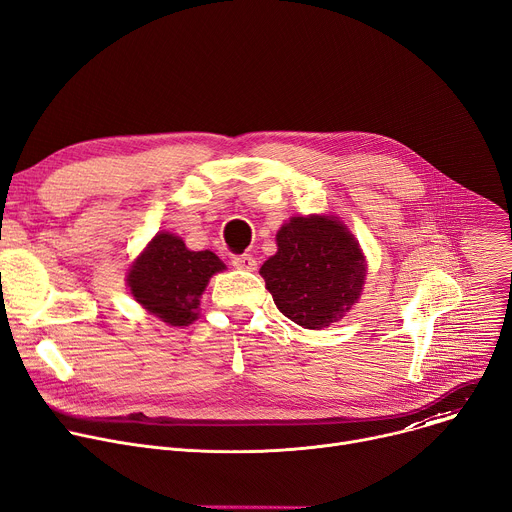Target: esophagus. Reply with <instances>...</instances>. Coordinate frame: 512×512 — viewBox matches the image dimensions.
<instances>
[{"label": "esophagus", "mask_w": 512, "mask_h": 512, "mask_svg": "<svg viewBox=\"0 0 512 512\" xmlns=\"http://www.w3.org/2000/svg\"><path fill=\"white\" fill-rule=\"evenodd\" d=\"M232 265L236 269H243V271H255L257 269V261L251 255H234Z\"/></svg>", "instance_id": "34e87169"}]
</instances>
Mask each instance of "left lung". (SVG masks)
Wrapping results in <instances>:
<instances>
[{
  "label": "left lung",
  "mask_w": 512,
  "mask_h": 512,
  "mask_svg": "<svg viewBox=\"0 0 512 512\" xmlns=\"http://www.w3.org/2000/svg\"><path fill=\"white\" fill-rule=\"evenodd\" d=\"M278 253L259 274L284 317L304 329L342 319L366 276L352 232L335 218H292L278 232Z\"/></svg>",
  "instance_id": "obj_1"
}]
</instances>
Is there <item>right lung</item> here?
Instances as JSON below:
<instances>
[{
	"label": "right lung",
	"instance_id": "add662e5",
	"mask_svg": "<svg viewBox=\"0 0 512 512\" xmlns=\"http://www.w3.org/2000/svg\"><path fill=\"white\" fill-rule=\"evenodd\" d=\"M224 267L212 251H189L179 236L160 232L133 263L127 282L135 300L150 313L183 327L197 317L201 292Z\"/></svg>",
	"mask_w": 512,
	"mask_h": 512
}]
</instances>
